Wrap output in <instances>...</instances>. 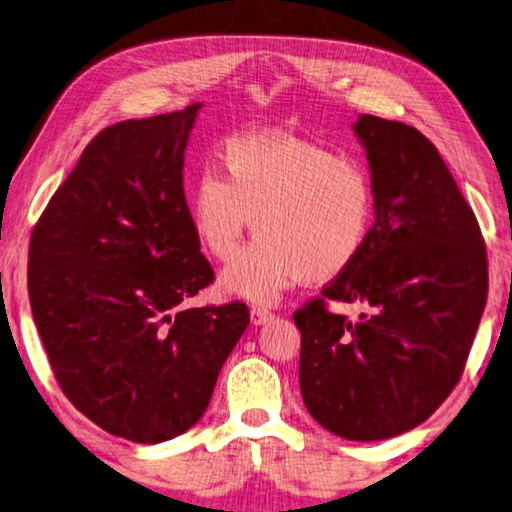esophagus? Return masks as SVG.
Here are the masks:
<instances>
[{
    "label": "esophagus",
    "mask_w": 512,
    "mask_h": 512,
    "mask_svg": "<svg viewBox=\"0 0 512 512\" xmlns=\"http://www.w3.org/2000/svg\"><path fill=\"white\" fill-rule=\"evenodd\" d=\"M274 320V313L267 311V308H261V306H254L251 308V322H254L256 326H263V324H270Z\"/></svg>",
    "instance_id": "obj_1"
}]
</instances>
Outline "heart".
<instances>
[{"mask_svg":"<svg viewBox=\"0 0 512 512\" xmlns=\"http://www.w3.org/2000/svg\"><path fill=\"white\" fill-rule=\"evenodd\" d=\"M220 172H204L192 188L195 236L217 261H231L249 222L258 233L222 272L224 295L272 306L301 281L333 279L363 249L374 188L358 158L286 133H258L226 142Z\"/></svg>","mask_w":512,"mask_h":512,"instance_id":"1","label":"heart"}]
</instances>
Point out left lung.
<instances>
[{"label":"left lung","mask_w":512,"mask_h":512,"mask_svg":"<svg viewBox=\"0 0 512 512\" xmlns=\"http://www.w3.org/2000/svg\"><path fill=\"white\" fill-rule=\"evenodd\" d=\"M374 188L363 249L295 313L299 388L326 431L388 440L435 413L454 390L488 299L479 222L429 138L358 115ZM326 300L364 306L356 321Z\"/></svg>","instance_id":"obj_1"}]
</instances>
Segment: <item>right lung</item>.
I'll list each match as a JSON object with an SVG mask.
<instances>
[{
    "label": "right lung",
    "instance_id": "right-lung-1",
    "mask_svg": "<svg viewBox=\"0 0 512 512\" xmlns=\"http://www.w3.org/2000/svg\"><path fill=\"white\" fill-rule=\"evenodd\" d=\"M201 104L104 129L45 208L29 301L56 381L88 420L138 445L192 429L249 308H181L213 281L183 192Z\"/></svg>",
    "mask_w": 512,
    "mask_h": 512
}]
</instances>
